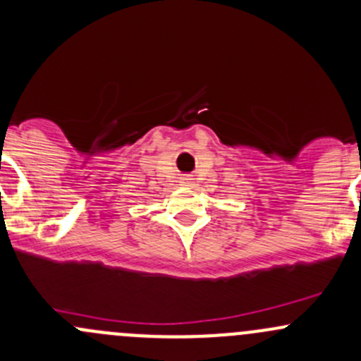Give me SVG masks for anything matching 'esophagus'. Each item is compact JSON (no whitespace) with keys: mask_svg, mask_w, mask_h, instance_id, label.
<instances>
[{"mask_svg":"<svg viewBox=\"0 0 361 361\" xmlns=\"http://www.w3.org/2000/svg\"><path fill=\"white\" fill-rule=\"evenodd\" d=\"M192 180H193L192 176H183V178H181L180 183H183V185H190V183H192Z\"/></svg>","mask_w":361,"mask_h":361,"instance_id":"1","label":"esophagus"}]
</instances>
